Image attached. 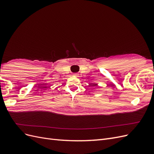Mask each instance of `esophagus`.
<instances>
[{"mask_svg":"<svg viewBox=\"0 0 154 154\" xmlns=\"http://www.w3.org/2000/svg\"><path fill=\"white\" fill-rule=\"evenodd\" d=\"M73 76H78V73H74V74H73Z\"/></svg>","mask_w":154,"mask_h":154,"instance_id":"1","label":"esophagus"}]
</instances>
